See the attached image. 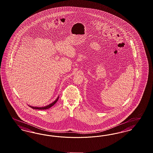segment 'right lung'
<instances>
[{"instance_id": "1", "label": "right lung", "mask_w": 153, "mask_h": 153, "mask_svg": "<svg viewBox=\"0 0 153 153\" xmlns=\"http://www.w3.org/2000/svg\"><path fill=\"white\" fill-rule=\"evenodd\" d=\"M58 99H59V96L57 97V99H56L54 102H53L52 103L50 104H49L48 105H46L45 107H32V106H30V105H29V106L30 107H31L32 108L34 109H40V110L47 109H49V108H50L53 105H54L57 102V101H58Z\"/></svg>"}]
</instances>
